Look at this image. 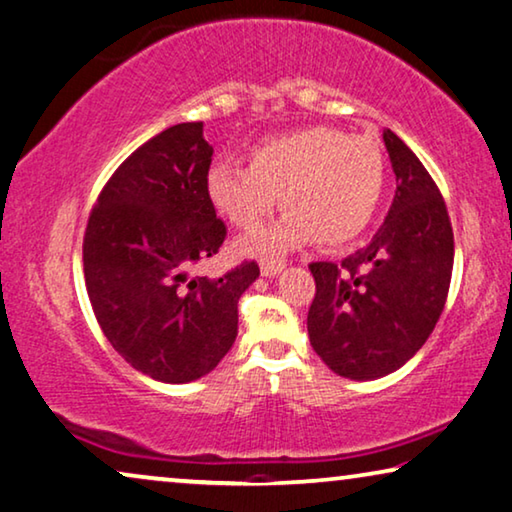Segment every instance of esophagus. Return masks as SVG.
Segmentation results:
<instances>
[{
	"mask_svg": "<svg viewBox=\"0 0 512 512\" xmlns=\"http://www.w3.org/2000/svg\"><path fill=\"white\" fill-rule=\"evenodd\" d=\"M286 268L284 261H261V274L265 279L277 277V274Z\"/></svg>",
	"mask_w": 512,
	"mask_h": 512,
	"instance_id": "1",
	"label": "esophagus"
}]
</instances>
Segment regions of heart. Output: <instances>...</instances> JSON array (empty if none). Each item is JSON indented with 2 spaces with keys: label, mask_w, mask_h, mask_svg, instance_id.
I'll use <instances>...</instances> for the list:
<instances>
[{
  "label": "heart",
  "mask_w": 512,
  "mask_h": 512,
  "mask_svg": "<svg viewBox=\"0 0 512 512\" xmlns=\"http://www.w3.org/2000/svg\"><path fill=\"white\" fill-rule=\"evenodd\" d=\"M383 184V152L372 138L316 124L251 147L247 168L210 166L205 196L240 231L261 226L279 201L286 217L240 242L244 254L268 256L311 240L325 249L353 242L372 221Z\"/></svg>",
  "instance_id": "heart-1"
}]
</instances>
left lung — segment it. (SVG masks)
Here are the masks:
<instances>
[{
	"instance_id": "8db88e82",
	"label": "left lung",
	"mask_w": 512,
	"mask_h": 512,
	"mask_svg": "<svg viewBox=\"0 0 512 512\" xmlns=\"http://www.w3.org/2000/svg\"><path fill=\"white\" fill-rule=\"evenodd\" d=\"M383 143L397 177L383 226L339 265H309V342L332 372L353 381L397 372L420 351L453 274V226L439 187L397 133L385 129Z\"/></svg>"
}]
</instances>
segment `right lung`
Segmentation results:
<instances>
[{"label":"right lung","instance_id":"obj_1","mask_svg":"<svg viewBox=\"0 0 512 512\" xmlns=\"http://www.w3.org/2000/svg\"><path fill=\"white\" fill-rule=\"evenodd\" d=\"M212 145L203 122L175 124L115 170L90 214L85 286L96 321L136 372L161 383L210 374L238 337V300L258 279L242 263L191 277L226 238L205 196Z\"/></svg>","mask_w":512,"mask_h":512}]
</instances>
